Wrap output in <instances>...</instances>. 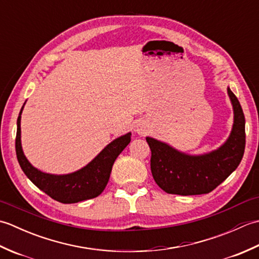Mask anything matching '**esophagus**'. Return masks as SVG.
<instances>
[{
    "label": "esophagus",
    "mask_w": 259,
    "mask_h": 259,
    "mask_svg": "<svg viewBox=\"0 0 259 259\" xmlns=\"http://www.w3.org/2000/svg\"><path fill=\"white\" fill-rule=\"evenodd\" d=\"M136 131L139 135H144V134H146V126L142 123H138L136 125Z\"/></svg>",
    "instance_id": "obj_1"
}]
</instances>
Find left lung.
<instances>
[{"label":"left lung","instance_id":"obj_1","mask_svg":"<svg viewBox=\"0 0 259 259\" xmlns=\"http://www.w3.org/2000/svg\"><path fill=\"white\" fill-rule=\"evenodd\" d=\"M228 95L234 108L232 134L217 150L201 156H189L150 137V168L156 184L168 194L189 196L212 191L238 167L246 145L245 115L232 90Z\"/></svg>","mask_w":259,"mask_h":259}]
</instances>
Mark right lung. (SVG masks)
Here are the masks:
<instances>
[{"mask_svg":"<svg viewBox=\"0 0 259 259\" xmlns=\"http://www.w3.org/2000/svg\"><path fill=\"white\" fill-rule=\"evenodd\" d=\"M18 118L15 151L20 167L38 189L45 191L52 199L62 203H73L96 198L106 188L113 162L131 141V134H126L109 144L85 167L69 175L45 174L27 161L21 146V113Z\"/></svg>","mask_w":259,"mask_h":259,"instance_id":"obj_1","label":"right lung"}]
</instances>
